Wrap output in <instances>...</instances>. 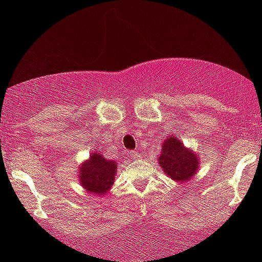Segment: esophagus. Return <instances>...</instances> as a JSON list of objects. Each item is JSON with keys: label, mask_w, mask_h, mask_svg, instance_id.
Masks as SVG:
<instances>
[{"label": "esophagus", "mask_w": 262, "mask_h": 262, "mask_svg": "<svg viewBox=\"0 0 262 262\" xmlns=\"http://www.w3.org/2000/svg\"><path fill=\"white\" fill-rule=\"evenodd\" d=\"M129 156H130L132 158H136V157H138L139 153L136 152V150H132V152H129Z\"/></svg>", "instance_id": "obj_1"}]
</instances>
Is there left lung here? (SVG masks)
I'll return each mask as SVG.
<instances>
[{
    "label": "left lung",
    "instance_id": "obj_1",
    "mask_svg": "<svg viewBox=\"0 0 262 262\" xmlns=\"http://www.w3.org/2000/svg\"><path fill=\"white\" fill-rule=\"evenodd\" d=\"M158 163L171 179L185 181L195 175L199 161L196 155L184 148L176 137H168L162 144V155L158 158Z\"/></svg>",
    "mask_w": 262,
    "mask_h": 262
}]
</instances>
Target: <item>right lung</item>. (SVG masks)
Returning <instances> with one entry per match:
<instances>
[{
	"label": "right lung",
	"instance_id": "right-lung-1",
	"mask_svg": "<svg viewBox=\"0 0 262 262\" xmlns=\"http://www.w3.org/2000/svg\"><path fill=\"white\" fill-rule=\"evenodd\" d=\"M116 162L107 161L99 153H92L80 168V181L91 194H105L114 184Z\"/></svg>",
	"mask_w": 262,
	"mask_h": 262
}]
</instances>
